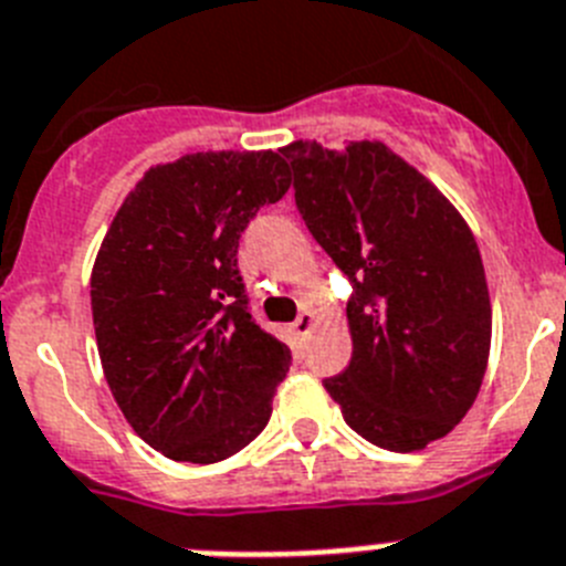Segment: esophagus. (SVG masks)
<instances>
[{
    "instance_id": "1",
    "label": "esophagus",
    "mask_w": 566,
    "mask_h": 566,
    "mask_svg": "<svg viewBox=\"0 0 566 566\" xmlns=\"http://www.w3.org/2000/svg\"><path fill=\"white\" fill-rule=\"evenodd\" d=\"M313 327H316V318H313V313H298V318L296 322H293V333H296V336H302V338H307L313 333Z\"/></svg>"
}]
</instances>
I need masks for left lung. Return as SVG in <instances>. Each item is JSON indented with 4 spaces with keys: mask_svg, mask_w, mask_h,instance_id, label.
<instances>
[{
    "mask_svg": "<svg viewBox=\"0 0 566 566\" xmlns=\"http://www.w3.org/2000/svg\"><path fill=\"white\" fill-rule=\"evenodd\" d=\"M296 208L350 279L353 358L324 378L344 421L392 453L444 439L473 407L490 356L479 244L430 179L381 142L282 147Z\"/></svg>",
    "mask_w": 566,
    "mask_h": 566,
    "instance_id": "8db88e82",
    "label": "left lung"
}]
</instances>
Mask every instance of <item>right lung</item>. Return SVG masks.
Here are the masks:
<instances>
[{
  "label": "right lung",
  "instance_id": "right-lung-1",
  "mask_svg": "<svg viewBox=\"0 0 566 566\" xmlns=\"http://www.w3.org/2000/svg\"><path fill=\"white\" fill-rule=\"evenodd\" d=\"M290 188L273 150H208L150 167L102 239L93 331L113 399L142 441L213 464L264 430L290 347L248 311L239 239Z\"/></svg>",
  "mask_w": 566,
  "mask_h": 566
}]
</instances>
